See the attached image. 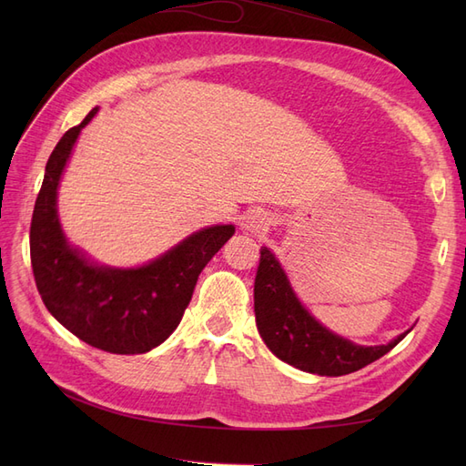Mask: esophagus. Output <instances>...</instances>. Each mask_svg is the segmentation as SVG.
Segmentation results:
<instances>
[{"label":"esophagus","mask_w":466,"mask_h":466,"mask_svg":"<svg viewBox=\"0 0 466 466\" xmlns=\"http://www.w3.org/2000/svg\"><path fill=\"white\" fill-rule=\"evenodd\" d=\"M266 216L262 214H250L247 219H245V229L250 231V233H260L266 229Z\"/></svg>","instance_id":"34e87169"}]
</instances>
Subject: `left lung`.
<instances>
[{"label": "left lung", "mask_w": 466, "mask_h": 466, "mask_svg": "<svg viewBox=\"0 0 466 466\" xmlns=\"http://www.w3.org/2000/svg\"><path fill=\"white\" fill-rule=\"evenodd\" d=\"M255 315L264 344L272 354L307 373L340 377L383 358L410 332L385 346H358L324 329L299 303L286 272L270 248H260L255 278Z\"/></svg>", "instance_id": "1"}]
</instances>
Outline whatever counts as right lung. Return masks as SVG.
<instances>
[{
  "instance_id": "add662e5",
  "label": "right lung",
  "mask_w": 466,
  "mask_h": 466,
  "mask_svg": "<svg viewBox=\"0 0 466 466\" xmlns=\"http://www.w3.org/2000/svg\"><path fill=\"white\" fill-rule=\"evenodd\" d=\"M93 108L69 128L46 163L31 221V264L42 301L79 340L110 354H146L165 342L185 315L206 264L229 241L233 225L196 231L139 268L91 262L66 241L58 219V185L76 139Z\"/></svg>"
}]
</instances>
